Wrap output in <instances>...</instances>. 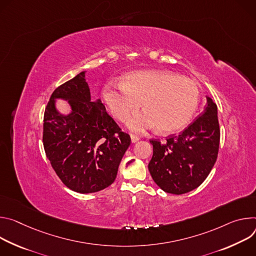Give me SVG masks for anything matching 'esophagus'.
I'll return each instance as SVG.
<instances>
[{
	"label": "esophagus",
	"instance_id": "1",
	"mask_svg": "<svg viewBox=\"0 0 256 256\" xmlns=\"http://www.w3.org/2000/svg\"><path fill=\"white\" fill-rule=\"evenodd\" d=\"M130 137H131V142L132 144H135V142H137V141L139 140V137L138 136H136V135H130Z\"/></svg>",
	"mask_w": 256,
	"mask_h": 256
}]
</instances>
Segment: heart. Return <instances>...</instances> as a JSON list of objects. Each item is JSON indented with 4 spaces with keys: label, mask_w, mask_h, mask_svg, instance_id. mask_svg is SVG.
I'll return each mask as SVG.
<instances>
[{
    "label": "heart",
    "mask_w": 256,
    "mask_h": 256,
    "mask_svg": "<svg viewBox=\"0 0 256 256\" xmlns=\"http://www.w3.org/2000/svg\"><path fill=\"white\" fill-rule=\"evenodd\" d=\"M102 98L108 112L122 122L142 102L146 110L127 122V128L134 133L158 127L162 132L172 133L192 119L200 102V88L194 80L175 72L144 70L129 73L123 82L106 83Z\"/></svg>",
    "instance_id": "heart-1"
}]
</instances>
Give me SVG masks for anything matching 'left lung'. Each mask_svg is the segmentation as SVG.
Segmentation results:
<instances>
[{
    "label": "left lung",
    "instance_id": "8db88e82",
    "mask_svg": "<svg viewBox=\"0 0 256 256\" xmlns=\"http://www.w3.org/2000/svg\"><path fill=\"white\" fill-rule=\"evenodd\" d=\"M154 154L148 164L156 184L164 192L184 194L206 179L216 160L220 146L218 106L206 96V106L197 119L164 144L150 140Z\"/></svg>",
    "mask_w": 256,
    "mask_h": 256
}]
</instances>
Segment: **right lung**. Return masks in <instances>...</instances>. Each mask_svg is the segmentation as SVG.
Listing matches in <instances>:
<instances>
[{
  "instance_id": "right-lung-1",
  "label": "right lung",
  "mask_w": 256,
  "mask_h": 256,
  "mask_svg": "<svg viewBox=\"0 0 256 256\" xmlns=\"http://www.w3.org/2000/svg\"><path fill=\"white\" fill-rule=\"evenodd\" d=\"M82 71L56 88L46 108L44 148L56 174L71 190L94 193L115 181L130 136L121 131L100 100H92ZM68 102L61 113L55 102Z\"/></svg>"
}]
</instances>
